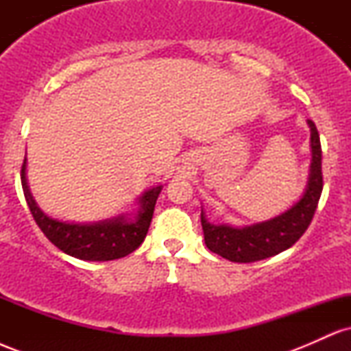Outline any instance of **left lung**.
<instances>
[{"label": "left lung", "mask_w": 351, "mask_h": 351, "mask_svg": "<svg viewBox=\"0 0 351 351\" xmlns=\"http://www.w3.org/2000/svg\"><path fill=\"white\" fill-rule=\"evenodd\" d=\"M310 142H312V167L310 178L304 196L295 206L284 215L265 223L247 228H231L226 224L215 226L208 223L201 211V226L204 232V243L211 252L219 254L231 263H256L267 259L285 249L292 247L304 236L315 215L318 199L324 189L322 175V145L315 123L308 120Z\"/></svg>", "instance_id": "left-lung-1"}]
</instances>
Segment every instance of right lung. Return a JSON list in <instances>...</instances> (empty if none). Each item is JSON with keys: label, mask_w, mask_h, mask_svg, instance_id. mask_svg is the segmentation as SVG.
Here are the masks:
<instances>
[{"label": "right lung", "mask_w": 351, "mask_h": 351, "mask_svg": "<svg viewBox=\"0 0 351 351\" xmlns=\"http://www.w3.org/2000/svg\"><path fill=\"white\" fill-rule=\"evenodd\" d=\"M21 184L31 215L44 236L62 252L82 261H114L134 252L147 236L162 191V186H156L145 193L140 198L142 209L136 219L130 221L122 216L95 224H71L52 219L36 206L26 183V158L21 167Z\"/></svg>", "instance_id": "add662e5"}]
</instances>
